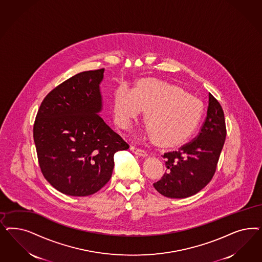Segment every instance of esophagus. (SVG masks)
I'll return each mask as SVG.
<instances>
[{
  "label": "esophagus",
  "mask_w": 262,
  "mask_h": 262,
  "mask_svg": "<svg viewBox=\"0 0 262 262\" xmlns=\"http://www.w3.org/2000/svg\"><path fill=\"white\" fill-rule=\"evenodd\" d=\"M131 150L132 152H134L137 155H141V156H147V151L142 149V148H139V147H136V146H131Z\"/></svg>",
  "instance_id": "34e87169"
}]
</instances>
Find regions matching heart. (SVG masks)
I'll list each match as a JSON object with an SVG mask.
<instances>
[{"label":"heart","instance_id":"b5f03b06","mask_svg":"<svg viewBox=\"0 0 262 262\" xmlns=\"http://www.w3.org/2000/svg\"><path fill=\"white\" fill-rule=\"evenodd\" d=\"M144 112V125L162 145H177L194 134L203 114V104L177 85L156 80L141 81L135 90L121 84L115 92L113 112L117 124L130 125Z\"/></svg>","mask_w":262,"mask_h":262}]
</instances>
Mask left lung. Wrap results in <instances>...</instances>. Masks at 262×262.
I'll return each instance as SVG.
<instances>
[{"label": "left lung", "instance_id": "obj_1", "mask_svg": "<svg viewBox=\"0 0 262 262\" xmlns=\"http://www.w3.org/2000/svg\"><path fill=\"white\" fill-rule=\"evenodd\" d=\"M227 136L224 111L209 93L207 117L196 138L176 151L163 155L167 171L153 183L161 194L185 199L199 193L215 174Z\"/></svg>", "mask_w": 262, "mask_h": 262}]
</instances>
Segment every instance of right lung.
<instances>
[{
  "label": "right lung",
  "instance_id": "obj_1",
  "mask_svg": "<svg viewBox=\"0 0 262 262\" xmlns=\"http://www.w3.org/2000/svg\"><path fill=\"white\" fill-rule=\"evenodd\" d=\"M104 68L78 73L41 102L34 140L43 177L59 192L84 196L107 184L114 155L129 144L98 115Z\"/></svg>",
  "mask_w": 262,
  "mask_h": 262
}]
</instances>
